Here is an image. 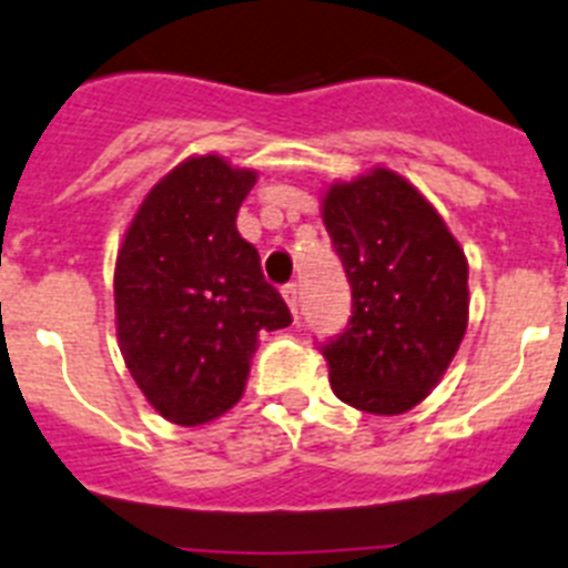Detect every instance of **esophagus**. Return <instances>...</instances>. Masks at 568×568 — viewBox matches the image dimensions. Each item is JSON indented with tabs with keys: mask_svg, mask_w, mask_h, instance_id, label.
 I'll return each instance as SVG.
<instances>
[{
	"mask_svg": "<svg viewBox=\"0 0 568 568\" xmlns=\"http://www.w3.org/2000/svg\"><path fill=\"white\" fill-rule=\"evenodd\" d=\"M283 297H285V303H288V308H291V314H294V320H297L300 317V288H297V283L285 285Z\"/></svg>",
	"mask_w": 568,
	"mask_h": 568,
	"instance_id": "obj_1",
	"label": "esophagus"
}]
</instances>
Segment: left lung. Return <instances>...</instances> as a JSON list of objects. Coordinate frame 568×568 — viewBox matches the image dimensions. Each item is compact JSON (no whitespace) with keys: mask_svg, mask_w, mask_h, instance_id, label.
I'll list each match as a JSON object with an SVG mask.
<instances>
[{"mask_svg":"<svg viewBox=\"0 0 568 568\" xmlns=\"http://www.w3.org/2000/svg\"><path fill=\"white\" fill-rule=\"evenodd\" d=\"M323 223L352 285V320L323 345L334 394L368 414L408 412L466 334V254L432 202L388 168L328 185Z\"/></svg>","mask_w":568,"mask_h":568,"instance_id":"1","label":"left lung"}]
</instances>
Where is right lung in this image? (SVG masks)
Listing matches in <instances>:
<instances>
[{"mask_svg":"<svg viewBox=\"0 0 568 568\" xmlns=\"http://www.w3.org/2000/svg\"><path fill=\"white\" fill-rule=\"evenodd\" d=\"M256 171L189 156L148 191L113 271L116 337L145 400L176 426L240 403L260 332L291 325L260 254L236 231Z\"/></svg>","mask_w":568,"mask_h":568,"instance_id":"add662e5","label":"right lung"}]
</instances>
